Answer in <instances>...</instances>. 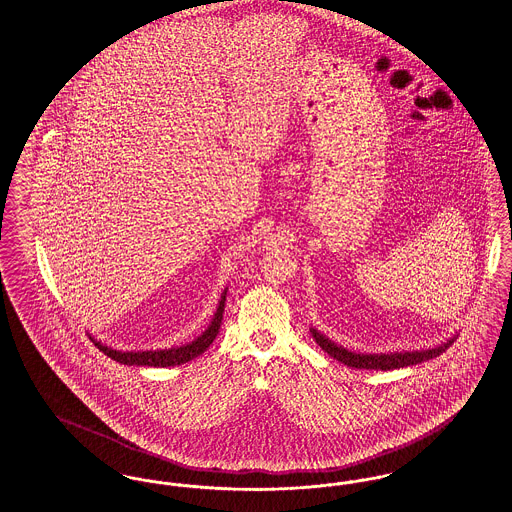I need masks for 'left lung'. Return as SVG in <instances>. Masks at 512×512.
Segmentation results:
<instances>
[{"instance_id":"1","label":"left lung","mask_w":512,"mask_h":512,"mask_svg":"<svg viewBox=\"0 0 512 512\" xmlns=\"http://www.w3.org/2000/svg\"><path fill=\"white\" fill-rule=\"evenodd\" d=\"M312 337L316 339V343L326 350L331 358L343 362L348 368L356 369H381V371H389V369L408 368L413 364H421L427 362L430 358L440 356L442 352H446V348L450 347L455 341V335H451L448 341L436 345L432 348H421V350H394V352H354L348 350L343 345H337L335 341H331L322 331L316 328H310Z\"/></svg>"}]
</instances>
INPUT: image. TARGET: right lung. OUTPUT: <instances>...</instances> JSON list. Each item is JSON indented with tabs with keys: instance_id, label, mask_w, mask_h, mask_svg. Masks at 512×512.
Instances as JSON below:
<instances>
[{
	"instance_id": "add662e5",
	"label": "right lung",
	"mask_w": 512,
	"mask_h": 512,
	"mask_svg": "<svg viewBox=\"0 0 512 512\" xmlns=\"http://www.w3.org/2000/svg\"><path fill=\"white\" fill-rule=\"evenodd\" d=\"M226 291L225 287L217 310L209 322V326L205 328L202 335H198L194 341L181 345V347L160 348V350H116V348L106 347L101 341H97L95 337L89 335V339L95 343V347L103 350L104 354L116 362H120L123 366H150V368H169V366H181L190 360H194L196 356H200L205 352L209 345L213 343V339L217 337L221 322H223V312H225Z\"/></svg>"
}]
</instances>
